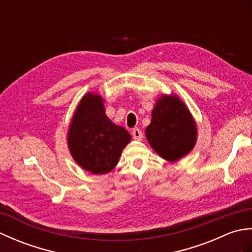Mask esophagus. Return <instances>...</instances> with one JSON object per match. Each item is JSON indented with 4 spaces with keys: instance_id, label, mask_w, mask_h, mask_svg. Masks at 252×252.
Here are the masks:
<instances>
[{
    "instance_id": "obj_1",
    "label": "esophagus",
    "mask_w": 252,
    "mask_h": 252,
    "mask_svg": "<svg viewBox=\"0 0 252 252\" xmlns=\"http://www.w3.org/2000/svg\"><path fill=\"white\" fill-rule=\"evenodd\" d=\"M132 135H133V138L136 141H141L143 138V133L142 131L138 129V127H135V129H133L132 131Z\"/></svg>"
}]
</instances>
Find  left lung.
I'll list each match as a JSON object with an SVG mask.
<instances>
[{
	"instance_id": "left-lung-1",
	"label": "left lung",
	"mask_w": 252,
	"mask_h": 252,
	"mask_svg": "<svg viewBox=\"0 0 252 252\" xmlns=\"http://www.w3.org/2000/svg\"><path fill=\"white\" fill-rule=\"evenodd\" d=\"M145 134L155 152L169 161H176L194 147L197 132L183 101L176 96H162L152 112Z\"/></svg>"
}]
</instances>
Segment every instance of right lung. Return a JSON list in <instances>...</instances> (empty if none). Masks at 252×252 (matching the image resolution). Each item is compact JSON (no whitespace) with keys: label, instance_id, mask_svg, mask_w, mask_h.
Listing matches in <instances>:
<instances>
[{"label":"right lung","instance_id":"obj_1","mask_svg":"<svg viewBox=\"0 0 252 252\" xmlns=\"http://www.w3.org/2000/svg\"><path fill=\"white\" fill-rule=\"evenodd\" d=\"M130 141V133L105 115L100 96L85 95L72 118L68 134L69 149L80 167L95 174L110 172Z\"/></svg>","mask_w":252,"mask_h":252}]
</instances>
